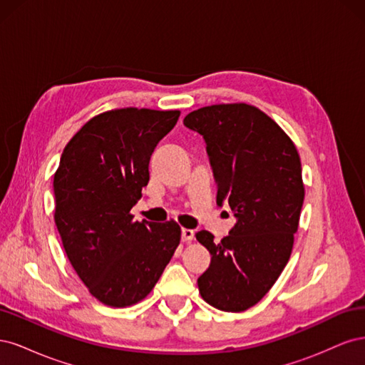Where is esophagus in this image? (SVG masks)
<instances>
[{"label": "esophagus", "instance_id": "obj_1", "mask_svg": "<svg viewBox=\"0 0 365 365\" xmlns=\"http://www.w3.org/2000/svg\"><path fill=\"white\" fill-rule=\"evenodd\" d=\"M195 237V231L190 228H182L181 230V239L182 242H190Z\"/></svg>", "mask_w": 365, "mask_h": 365}]
</instances>
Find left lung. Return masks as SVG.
Wrapping results in <instances>:
<instances>
[{
    "label": "left lung",
    "instance_id": "left-lung-1",
    "mask_svg": "<svg viewBox=\"0 0 365 365\" xmlns=\"http://www.w3.org/2000/svg\"><path fill=\"white\" fill-rule=\"evenodd\" d=\"M184 125L204 137L217 182V205L228 201L236 224L216 244L196 239L212 260L197 279L204 300L219 311L257 304L288 263L304 200L297 148L275 121L247 103H220L187 114Z\"/></svg>",
    "mask_w": 365,
    "mask_h": 365
}]
</instances>
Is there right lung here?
I'll list each match as a JSON object with an SVG mask.
<instances>
[{"instance_id":"obj_1","label":"right lung","mask_w":365,"mask_h":365,"mask_svg":"<svg viewBox=\"0 0 365 365\" xmlns=\"http://www.w3.org/2000/svg\"><path fill=\"white\" fill-rule=\"evenodd\" d=\"M180 111L111 109L88 120L54 173V222L71 267L98 302L132 306L153 289L178 248L175 220H134L149 160Z\"/></svg>"}]
</instances>
